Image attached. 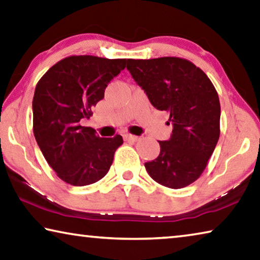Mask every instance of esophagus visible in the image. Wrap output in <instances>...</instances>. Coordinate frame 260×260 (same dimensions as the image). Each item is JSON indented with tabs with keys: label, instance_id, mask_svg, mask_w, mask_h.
I'll list each match as a JSON object with an SVG mask.
<instances>
[{
	"label": "esophagus",
	"instance_id": "esophagus-1",
	"mask_svg": "<svg viewBox=\"0 0 260 260\" xmlns=\"http://www.w3.org/2000/svg\"><path fill=\"white\" fill-rule=\"evenodd\" d=\"M123 139H125L126 141H133V142L139 141L140 140V138L137 137V135H132V134H125L123 135Z\"/></svg>",
	"mask_w": 260,
	"mask_h": 260
}]
</instances>
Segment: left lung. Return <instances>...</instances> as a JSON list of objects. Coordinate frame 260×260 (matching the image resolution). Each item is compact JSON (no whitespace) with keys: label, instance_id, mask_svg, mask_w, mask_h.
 <instances>
[{"label":"left lung","instance_id":"8db88e82","mask_svg":"<svg viewBox=\"0 0 260 260\" xmlns=\"http://www.w3.org/2000/svg\"><path fill=\"white\" fill-rule=\"evenodd\" d=\"M127 69L154 108L170 113V140L158 141L157 158L145 163L155 182L183 188L199 178L220 138L219 94L208 76L186 59L127 60Z\"/></svg>","mask_w":260,"mask_h":260}]
</instances>
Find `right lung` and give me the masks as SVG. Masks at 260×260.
Returning a JSON list of instances; mask_svg holds the SVG:
<instances>
[{
	"mask_svg": "<svg viewBox=\"0 0 260 260\" xmlns=\"http://www.w3.org/2000/svg\"><path fill=\"white\" fill-rule=\"evenodd\" d=\"M126 67V59L71 55L60 60L37 83L32 110L34 134L56 176L73 186L98 182L110 170L121 135L100 138L83 118L104 98L110 81Z\"/></svg>",
	"mask_w": 260,
	"mask_h": 260,
	"instance_id": "add662e5",
	"label": "right lung"
}]
</instances>
